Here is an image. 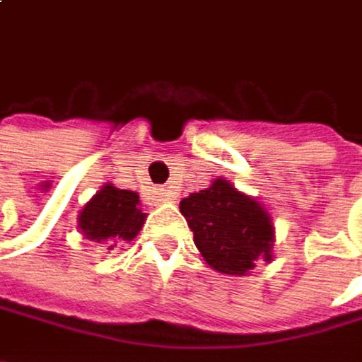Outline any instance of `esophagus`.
<instances>
[{"label": "esophagus", "instance_id": "34e87169", "mask_svg": "<svg viewBox=\"0 0 362 362\" xmlns=\"http://www.w3.org/2000/svg\"><path fill=\"white\" fill-rule=\"evenodd\" d=\"M156 197H158V202H175V193L173 191H167V189H158L156 191Z\"/></svg>", "mask_w": 362, "mask_h": 362}]
</instances>
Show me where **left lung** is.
I'll return each mask as SVG.
<instances>
[{
	"label": "left lung",
	"instance_id": "8db88e82",
	"mask_svg": "<svg viewBox=\"0 0 362 362\" xmlns=\"http://www.w3.org/2000/svg\"><path fill=\"white\" fill-rule=\"evenodd\" d=\"M195 246L206 263L229 276H244L263 257L272 261L274 225L257 199L235 191L227 180L180 202Z\"/></svg>",
	"mask_w": 362,
	"mask_h": 362
}]
</instances>
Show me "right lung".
I'll list each match as a JSON object with an SVG mask.
<instances>
[{"mask_svg":"<svg viewBox=\"0 0 362 362\" xmlns=\"http://www.w3.org/2000/svg\"><path fill=\"white\" fill-rule=\"evenodd\" d=\"M146 214L139 208V195L133 191H120L112 185H105L80 212V229L88 240L97 244L103 242L112 250L120 242H131L141 225Z\"/></svg>","mask_w":362,"mask_h":362,"instance_id":"obj_1","label":"right lung"}]
</instances>
